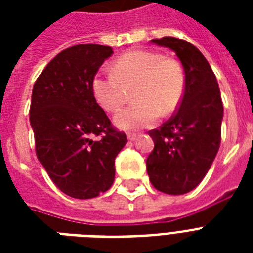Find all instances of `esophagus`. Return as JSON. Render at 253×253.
I'll use <instances>...</instances> for the list:
<instances>
[{
    "mask_svg": "<svg viewBox=\"0 0 253 253\" xmlns=\"http://www.w3.org/2000/svg\"><path fill=\"white\" fill-rule=\"evenodd\" d=\"M127 139H128L130 142H135V140L138 139V135H136V134H128V135H127Z\"/></svg>",
    "mask_w": 253,
    "mask_h": 253,
    "instance_id": "34e87169",
    "label": "esophagus"
}]
</instances>
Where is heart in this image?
Returning a JSON list of instances; mask_svg holds the SVG:
<instances>
[{"instance_id":"obj_1","label":"heart","mask_w":253,"mask_h":253,"mask_svg":"<svg viewBox=\"0 0 253 253\" xmlns=\"http://www.w3.org/2000/svg\"><path fill=\"white\" fill-rule=\"evenodd\" d=\"M136 84L132 98L136 101L115 115V126L136 131L152 126L160 114L177 109L182 98L185 76L181 65L155 51H131L113 63V72H97L91 91L106 111H117L126 99L125 86Z\"/></svg>"}]
</instances>
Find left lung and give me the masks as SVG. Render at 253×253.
I'll return each mask as SVG.
<instances>
[{"mask_svg": "<svg viewBox=\"0 0 253 253\" xmlns=\"http://www.w3.org/2000/svg\"><path fill=\"white\" fill-rule=\"evenodd\" d=\"M151 42L176 52L184 67L185 89L172 118L150 131L155 147L147 158V172L159 192L180 196L204 180L218 154L223 103L215 75L200 49L173 37Z\"/></svg>", "mask_w": 253, "mask_h": 253, "instance_id": "left-lung-1", "label": "left lung"}]
</instances>
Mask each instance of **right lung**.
Listing matches in <instances>:
<instances>
[{
  "instance_id": "add662e5",
  "label": "right lung",
  "mask_w": 253,
  "mask_h": 253,
  "mask_svg": "<svg viewBox=\"0 0 253 253\" xmlns=\"http://www.w3.org/2000/svg\"><path fill=\"white\" fill-rule=\"evenodd\" d=\"M111 55L107 45L69 47L49 61L33 87L30 123L38 160L61 192L79 200L110 189L114 160L127 143L91 91L93 77Z\"/></svg>"
}]
</instances>
